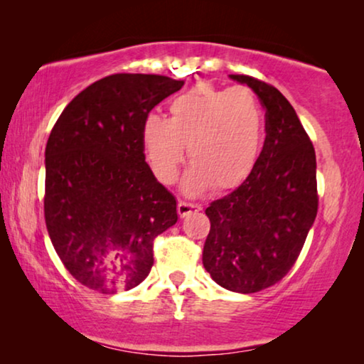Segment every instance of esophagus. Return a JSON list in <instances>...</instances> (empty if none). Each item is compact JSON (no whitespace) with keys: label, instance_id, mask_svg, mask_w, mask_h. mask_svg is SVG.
<instances>
[{"label":"esophagus","instance_id":"1","mask_svg":"<svg viewBox=\"0 0 364 364\" xmlns=\"http://www.w3.org/2000/svg\"><path fill=\"white\" fill-rule=\"evenodd\" d=\"M198 210H200V205H197V203L181 200V202H178V205H177V212L182 218L191 215V213H197Z\"/></svg>","mask_w":364,"mask_h":364}]
</instances>
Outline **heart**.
Instances as JSON below:
<instances>
[{
	"label": "heart",
	"mask_w": 364,
	"mask_h": 364,
	"mask_svg": "<svg viewBox=\"0 0 364 364\" xmlns=\"http://www.w3.org/2000/svg\"><path fill=\"white\" fill-rule=\"evenodd\" d=\"M265 117L257 97L245 87L217 89L198 84L168 104V119L156 114L142 124V142L157 178L172 183L186 146L188 167L183 192L200 196L237 187L257 166L263 146Z\"/></svg>",
	"instance_id": "1"
}]
</instances>
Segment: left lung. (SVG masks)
Here are the masks:
<instances>
[{
  "mask_svg": "<svg viewBox=\"0 0 364 364\" xmlns=\"http://www.w3.org/2000/svg\"><path fill=\"white\" fill-rule=\"evenodd\" d=\"M260 99L267 137L245 181L205 208L202 262L212 280L237 293L275 285L295 265L316 218V156L287 97L270 84L230 74Z\"/></svg>",
  "mask_w": 364,
  "mask_h": 364,
  "instance_id": "1",
  "label": "left lung"
}]
</instances>
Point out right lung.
<instances>
[{"mask_svg":"<svg viewBox=\"0 0 364 364\" xmlns=\"http://www.w3.org/2000/svg\"><path fill=\"white\" fill-rule=\"evenodd\" d=\"M183 81L112 74L68 104L46 144L44 218L54 250L84 287L131 290L154 265V238L176 225V197L146 162L142 124Z\"/></svg>","mask_w":364,"mask_h":364,"instance_id":"add662e5","label":"right lung"}]
</instances>
